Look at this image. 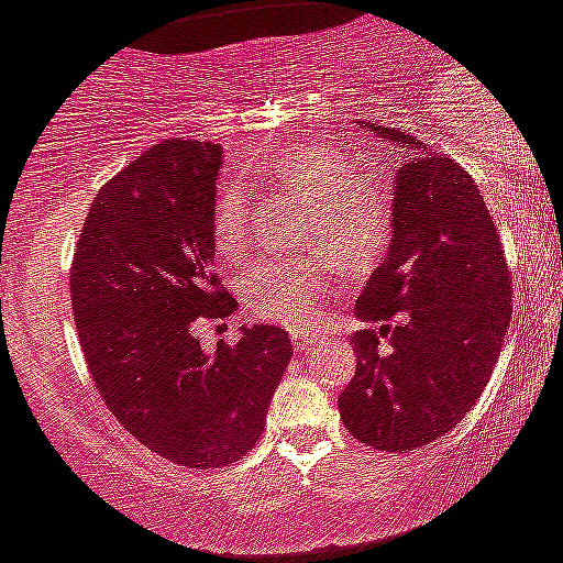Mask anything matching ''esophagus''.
<instances>
[{"label":"esophagus","mask_w":563,"mask_h":563,"mask_svg":"<svg viewBox=\"0 0 563 563\" xmlns=\"http://www.w3.org/2000/svg\"><path fill=\"white\" fill-rule=\"evenodd\" d=\"M292 342H296L298 351H309L312 347V342H318V336L314 334H303V331H292Z\"/></svg>","instance_id":"34e87169"}]
</instances>
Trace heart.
<instances>
[{"label":"heart","mask_w":563,"mask_h":563,"mask_svg":"<svg viewBox=\"0 0 563 563\" xmlns=\"http://www.w3.org/2000/svg\"><path fill=\"white\" fill-rule=\"evenodd\" d=\"M262 181L307 198L312 216L303 221V243L318 245L345 271H365L393 238V198L387 187L358 168L342 148L301 143L287 148ZM212 240L227 262H243L251 249V201L243 181L221 190L212 212ZM325 271L318 262H271L245 278V301L262 320L307 331L318 323Z\"/></svg>","instance_id":"heart-1"}]
</instances>
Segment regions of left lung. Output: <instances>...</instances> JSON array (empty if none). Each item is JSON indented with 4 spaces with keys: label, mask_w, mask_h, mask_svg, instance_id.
<instances>
[{
    "label": "left lung",
    "mask_w": 563,
    "mask_h": 563,
    "mask_svg": "<svg viewBox=\"0 0 563 563\" xmlns=\"http://www.w3.org/2000/svg\"><path fill=\"white\" fill-rule=\"evenodd\" d=\"M404 152L387 256L356 298L347 431L378 451H417L478 404L511 320V276L473 176L400 130L362 124ZM395 317L398 327H389ZM390 334V347L377 342Z\"/></svg>",
    "instance_id": "obj_1"
}]
</instances>
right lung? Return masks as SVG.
<instances>
[{
	"label": "right lung",
	"instance_id": "right-lung-1",
	"mask_svg": "<svg viewBox=\"0 0 563 563\" xmlns=\"http://www.w3.org/2000/svg\"><path fill=\"white\" fill-rule=\"evenodd\" d=\"M223 148L163 141L96 196L71 265V309L96 389L148 451L192 470L227 467L260 442L290 365L278 325H243L205 351L196 320L238 301L216 276V179Z\"/></svg>",
	"mask_w": 563,
	"mask_h": 563
}]
</instances>
